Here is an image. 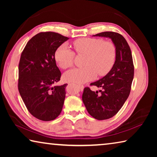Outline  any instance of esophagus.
Wrapping results in <instances>:
<instances>
[{
	"label": "esophagus",
	"mask_w": 157,
	"mask_h": 157,
	"mask_svg": "<svg viewBox=\"0 0 157 157\" xmlns=\"http://www.w3.org/2000/svg\"><path fill=\"white\" fill-rule=\"evenodd\" d=\"M78 87L79 88V89L80 90V91H83V89H84V86L83 85H80V84H78Z\"/></svg>",
	"instance_id": "esophagus-1"
}]
</instances>
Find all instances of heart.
Masks as SVG:
<instances>
[{"label":"heart","mask_w":157,"mask_h":157,"mask_svg":"<svg viewBox=\"0 0 157 157\" xmlns=\"http://www.w3.org/2000/svg\"><path fill=\"white\" fill-rule=\"evenodd\" d=\"M73 47L78 55H85L82 68L71 69L63 74L66 82L85 83L98 76L107 75L116 59V48L112 42L100 38H82L73 42ZM75 52L66 45H62L55 53V59L61 68L72 66Z\"/></svg>","instance_id":"b5f03b06"}]
</instances>
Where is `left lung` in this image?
Instances as JSON below:
<instances>
[{
    "label": "left lung",
    "instance_id": "left-lung-1",
    "mask_svg": "<svg viewBox=\"0 0 157 157\" xmlns=\"http://www.w3.org/2000/svg\"><path fill=\"white\" fill-rule=\"evenodd\" d=\"M94 36L109 37L116 48V59L112 68L104 78L91 84L100 88L93 91L85 87L82 101L89 113L97 120H107L118 112L131 91L134 66L131 49L125 39L114 32H104Z\"/></svg>",
    "mask_w": 157,
    "mask_h": 157
}]
</instances>
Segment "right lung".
Wrapping results in <instances>:
<instances>
[{
    "mask_svg": "<svg viewBox=\"0 0 157 157\" xmlns=\"http://www.w3.org/2000/svg\"><path fill=\"white\" fill-rule=\"evenodd\" d=\"M68 39L57 33L41 32L32 37L21 53L18 91L29 112L39 120H55L62 110L67 84L52 86L62 75L55 53Z\"/></svg>",
    "mask_w": 157,
    "mask_h": 157,
    "instance_id": "1",
    "label": "right lung"
}]
</instances>
